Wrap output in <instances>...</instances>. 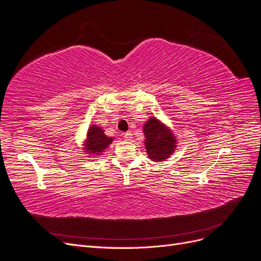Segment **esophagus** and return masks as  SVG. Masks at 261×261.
I'll return each instance as SVG.
<instances>
[{"label": "esophagus", "instance_id": "obj_1", "mask_svg": "<svg viewBox=\"0 0 261 261\" xmlns=\"http://www.w3.org/2000/svg\"><path fill=\"white\" fill-rule=\"evenodd\" d=\"M124 137L126 140H130L133 137H132V132H126L124 133Z\"/></svg>", "mask_w": 261, "mask_h": 261}]
</instances>
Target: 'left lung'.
<instances>
[{
    "label": "left lung",
    "instance_id": "8db88e82",
    "mask_svg": "<svg viewBox=\"0 0 261 261\" xmlns=\"http://www.w3.org/2000/svg\"><path fill=\"white\" fill-rule=\"evenodd\" d=\"M145 146L149 159L154 162L167 160L177 147V139L167 125L151 116L143 127Z\"/></svg>",
    "mask_w": 261,
    "mask_h": 261
}]
</instances>
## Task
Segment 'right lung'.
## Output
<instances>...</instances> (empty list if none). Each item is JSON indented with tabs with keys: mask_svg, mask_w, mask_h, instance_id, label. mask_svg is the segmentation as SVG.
I'll return each instance as SVG.
<instances>
[{
	"mask_svg": "<svg viewBox=\"0 0 261 261\" xmlns=\"http://www.w3.org/2000/svg\"><path fill=\"white\" fill-rule=\"evenodd\" d=\"M112 141L113 137H108L100 126L91 125L87 132L84 150L93 155H99L102 154Z\"/></svg>",
	"mask_w": 261,
	"mask_h": 261,
	"instance_id": "add662e5",
	"label": "right lung"
}]
</instances>
